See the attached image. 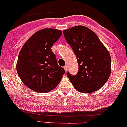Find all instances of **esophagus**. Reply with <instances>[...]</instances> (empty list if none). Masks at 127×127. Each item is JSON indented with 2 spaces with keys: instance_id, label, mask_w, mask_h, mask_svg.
Here are the masks:
<instances>
[{
  "instance_id": "34e87169",
  "label": "esophagus",
  "mask_w": 127,
  "mask_h": 127,
  "mask_svg": "<svg viewBox=\"0 0 127 127\" xmlns=\"http://www.w3.org/2000/svg\"><path fill=\"white\" fill-rule=\"evenodd\" d=\"M64 70H65V71H67V70H68V67H67V66H66V65H65V66H64Z\"/></svg>"
}]
</instances>
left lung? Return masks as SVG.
<instances>
[{"mask_svg": "<svg viewBox=\"0 0 127 127\" xmlns=\"http://www.w3.org/2000/svg\"><path fill=\"white\" fill-rule=\"evenodd\" d=\"M66 41L77 58L79 70L75 76L67 73L74 88L84 94L100 89L111 72L109 51L92 30L77 26L64 31Z\"/></svg>", "mask_w": 127, "mask_h": 127, "instance_id": "left-lung-1", "label": "left lung"}]
</instances>
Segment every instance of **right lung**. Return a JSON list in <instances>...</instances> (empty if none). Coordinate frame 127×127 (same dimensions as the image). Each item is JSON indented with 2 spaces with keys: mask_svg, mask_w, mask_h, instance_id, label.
Instances as JSON below:
<instances>
[{
  "mask_svg": "<svg viewBox=\"0 0 127 127\" xmlns=\"http://www.w3.org/2000/svg\"><path fill=\"white\" fill-rule=\"evenodd\" d=\"M61 35L60 30H40L27 40L19 52L17 73L24 85L35 92L46 93L54 89L65 73L51 50Z\"/></svg>",
  "mask_w": 127,
  "mask_h": 127,
  "instance_id": "right-lung-1",
  "label": "right lung"
}]
</instances>
